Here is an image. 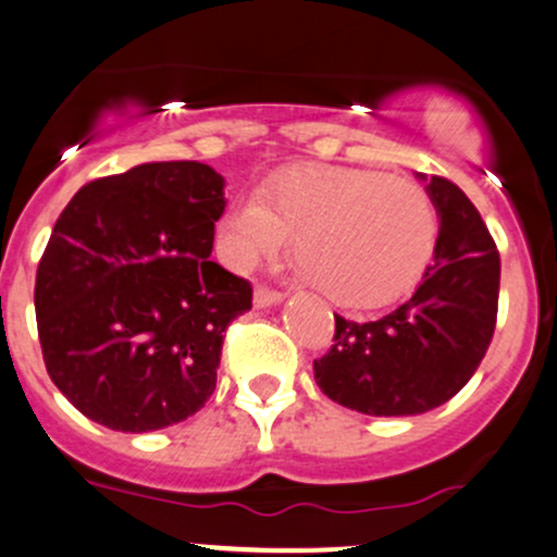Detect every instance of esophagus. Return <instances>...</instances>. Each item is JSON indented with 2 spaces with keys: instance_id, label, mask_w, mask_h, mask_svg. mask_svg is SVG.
<instances>
[{
  "instance_id": "1",
  "label": "esophagus",
  "mask_w": 557,
  "mask_h": 557,
  "mask_svg": "<svg viewBox=\"0 0 557 557\" xmlns=\"http://www.w3.org/2000/svg\"><path fill=\"white\" fill-rule=\"evenodd\" d=\"M284 300L278 289H268V286H257L255 289V305L257 308H268V305H278Z\"/></svg>"
}]
</instances>
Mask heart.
Wrapping results in <instances>:
<instances>
[{"label": "heart", "mask_w": 557, "mask_h": 557, "mask_svg": "<svg viewBox=\"0 0 557 557\" xmlns=\"http://www.w3.org/2000/svg\"><path fill=\"white\" fill-rule=\"evenodd\" d=\"M295 231L297 271L345 308L406 295L438 244V209L411 177L363 166H295L233 201L218 252L233 271L276 255Z\"/></svg>", "instance_id": "1"}]
</instances>
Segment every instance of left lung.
<instances>
[{"label": "left lung", "instance_id": "left-lung-1", "mask_svg": "<svg viewBox=\"0 0 557 557\" xmlns=\"http://www.w3.org/2000/svg\"><path fill=\"white\" fill-rule=\"evenodd\" d=\"M428 194L441 231L422 284L376 321L334 313V345L313 361L321 391L361 414L409 417L446 404L494 337L499 252L492 233L451 181L433 175Z\"/></svg>", "mask_w": 557, "mask_h": 557}]
</instances>
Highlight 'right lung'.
I'll return each mask as SVG.
<instances>
[{"instance_id":"1","label":"right lung","mask_w":557,"mask_h":557,"mask_svg":"<svg viewBox=\"0 0 557 557\" xmlns=\"http://www.w3.org/2000/svg\"><path fill=\"white\" fill-rule=\"evenodd\" d=\"M223 177L153 161L82 185L37 268L34 308L50 380L122 433L188 420L218 382L223 334L252 284L212 260Z\"/></svg>"}]
</instances>
